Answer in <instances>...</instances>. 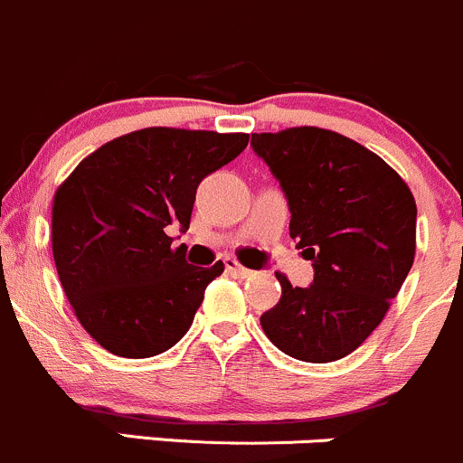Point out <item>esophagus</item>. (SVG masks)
<instances>
[{
	"mask_svg": "<svg viewBox=\"0 0 463 463\" xmlns=\"http://www.w3.org/2000/svg\"><path fill=\"white\" fill-rule=\"evenodd\" d=\"M225 269H227V273H232V276H236V278H251L253 276L251 269L242 267L241 262H236V260H233V258H227V260H225Z\"/></svg>",
	"mask_w": 463,
	"mask_h": 463,
	"instance_id": "esophagus-1",
	"label": "esophagus"
}]
</instances>
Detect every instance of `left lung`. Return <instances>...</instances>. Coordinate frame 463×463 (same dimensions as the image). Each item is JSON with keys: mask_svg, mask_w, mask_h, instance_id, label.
Returning <instances> with one entry per match:
<instances>
[{"mask_svg": "<svg viewBox=\"0 0 463 463\" xmlns=\"http://www.w3.org/2000/svg\"><path fill=\"white\" fill-rule=\"evenodd\" d=\"M285 192L296 250L313 262L309 287L280 280L262 313L267 337L302 362H335L375 331L415 258V198L400 174L360 143L320 128L251 134Z\"/></svg>", "mask_w": 463, "mask_h": 463, "instance_id": "1", "label": "left lung"}]
</instances>
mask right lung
Returning a JSON list of instances; mask_svg holds the SVG:
<instances>
[{"mask_svg":"<svg viewBox=\"0 0 463 463\" xmlns=\"http://www.w3.org/2000/svg\"><path fill=\"white\" fill-rule=\"evenodd\" d=\"M250 134L146 128L77 165L54 194L52 256L79 322L114 355L152 357L190 331L221 260L205 269L172 250L190 230L196 190Z\"/></svg>","mask_w":463,"mask_h":463,"instance_id":"add662e5","label":"right lung"}]
</instances>
